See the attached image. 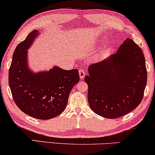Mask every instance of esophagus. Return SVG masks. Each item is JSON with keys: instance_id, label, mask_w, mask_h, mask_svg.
<instances>
[{"instance_id": "1", "label": "esophagus", "mask_w": 155, "mask_h": 155, "mask_svg": "<svg viewBox=\"0 0 155 155\" xmlns=\"http://www.w3.org/2000/svg\"><path fill=\"white\" fill-rule=\"evenodd\" d=\"M79 75H80V79H83L84 75H85V71L82 69L79 70Z\"/></svg>"}]
</instances>
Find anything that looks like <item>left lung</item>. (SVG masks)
<instances>
[{"mask_svg":"<svg viewBox=\"0 0 155 155\" xmlns=\"http://www.w3.org/2000/svg\"><path fill=\"white\" fill-rule=\"evenodd\" d=\"M84 78L87 99L95 114L107 118L120 117L135 109L143 98L147 69L143 51L126 39L116 54L88 67Z\"/></svg>","mask_w":155,"mask_h":155,"instance_id":"1","label":"left lung"}]
</instances>
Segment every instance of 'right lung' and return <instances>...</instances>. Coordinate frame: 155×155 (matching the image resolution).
Masks as SVG:
<instances>
[{"mask_svg": "<svg viewBox=\"0 0 155 155\" xmlns=\"http://www.w3.org/2000/svg\"><path fill=\"white\" fill-rule=\"evenodd\" d=\"M38 35V30H33L17 46L8 82L14 101L21 111L37 119L48 120L64 111L70 92L79 82L80 75L78 69L66 71L56 65L39 73L29 69L27 50Z\"/></svg>", "mask_w": 155, "mask_h": 155, "instance_id": "add662e5", "label": "right lung"}]
</instances>
